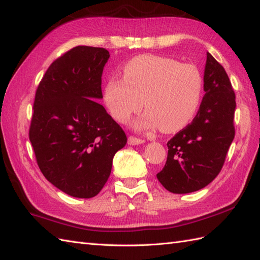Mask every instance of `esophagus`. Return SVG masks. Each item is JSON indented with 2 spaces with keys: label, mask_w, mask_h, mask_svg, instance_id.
I'll return each mask as SVG.
<instances>
[{
  "label": "esophagus",
  "mask_w": 260,
  "mask_h": 260,
  "mask_svg": "<svg viewBox=\"0 0 260 260\" xmlns=\"http://www.w3.org/2000/svg\"><path fill=\"white\" fill-rule=\"evenodd\" d=\"M145 141L143 139H139L136 136H129L128 137V144L129 145H139V144H143Z\"/></svg>",
  "instance_id": "esophagus-1"
}]
</instances>
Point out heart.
<instances>
[{
    "mask_svg": "<svg viewBox=\"0 0 260 260\" xmlns=\"http://www.w3.org/2000/svg\"><path fill=\"white\" fill-rule=\"evenodd\" d=\"M203 78L194 64L155 54L131 59L123 78L105 82L104 102L114 119L127 123L141 112L144 101L147 114L143 124L158 125L165 133L181 129L194 117L201 102Z\"/></svg>",
    "mask_w": 260,
    "mask_h": 260,
    "instance_id": "1",
    "label": "heart"
}]
</instances>
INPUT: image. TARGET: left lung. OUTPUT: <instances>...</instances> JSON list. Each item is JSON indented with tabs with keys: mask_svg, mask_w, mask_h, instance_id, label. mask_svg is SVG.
Here are the masks:
<instances>
[{
	"mask_svg": "<svg viewBox=\"0 0 260 260\" xmlns=\"http://www.w3.org/2000/svg\"><path fill=\"white\" fill-rule=\"evenodd\" d=\"M204 93L196 117L168 142L157 180L172 193H190L212 182L235 139L236 95L224 68L207 52Z\"/></svg>",
	"mask_w": 260,
	"mask_h": 260,
	"instance_id": "left-lung-1",
	"label": "left lung"
}]
</instances>
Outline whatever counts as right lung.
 Masks as SVG:
<instances>
[{
	"instance_id": "1",
	"label": "right lung",
	"mask_w": 260,
	"mask_h": 260,
	"mask_svg": "<svg viewBox=\"0 0 260 260\" xmlns=\"http://www.w3.org/2000/svg\"><path fill=\"white\" fill-rule=\"evenodd\" d=\"M109 52L78 46L50 64L39 84L29 139L45 178L75 198L97 196L127 137L96 99Z\"/></svg>"
}]
</instances>
